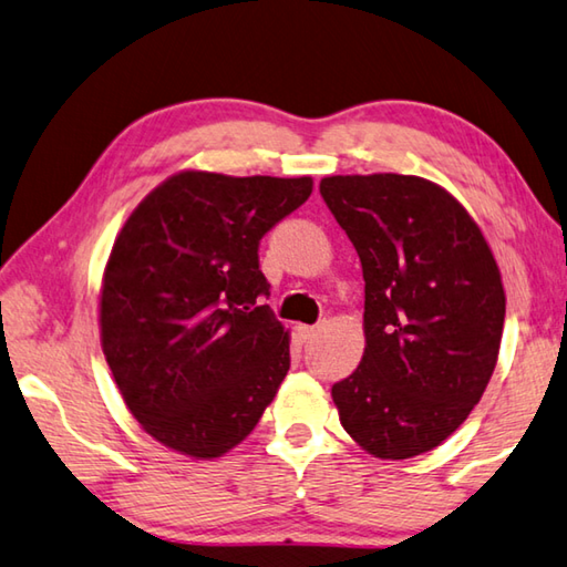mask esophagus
<instances>
[{"mask_svg":"<svg viewBox=\"0 0 567 567\" xmlns=\"http://www.w3.org/2000/svg\"><path fill=\"white\" fill-rule=\"evenodd\" d=\"M297 332H300V337H302V342H310V339H315V337H317V332H319V327H307V324H302L300 329H297Z\"/></svg>","mask_w":567,"mask_h":567,"instance_id":"1","label":"esophagus"}]
</instances>
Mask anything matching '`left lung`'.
<instances>
[{
    "label": "left lung",
    "mask_w": 567,
    "mask_h": 567,
    "mask_svg": "<svg viewBox=\"0 0 567 567\" xmlns=\"http://www.w3.org/2000/svg\"><path fill=\"white\" fill-rule=\"evenodd\" d=\"M319 193L364 272V354L332 386L367 454L411 458L454 434L498 362L506 292L486 238L439 183L329 176Z\"/></svg>",
    "instance_id": "1"
}]
</instances>
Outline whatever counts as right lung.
Returning a JSON list of instances; mask_svg holds the SVG:
<instances>
[{
    "label": "right lung",
    "mask_w": 567,
    "mask_h": 567,
    "mask_svg": "<svg viewBox=\"0 0 567 567\" xmlns=\"http://www.w3.org/2000/svg\"><path fill=\"white\" fill-rule=\"evenodd\" d=\"M312 178L181 171L123 223L101 280V349L133 419L213 461L257 426L290 369V329L260 297L262 235Z\"/></svg>",
    "instance_id": "add662e5"
}]
</instances>
